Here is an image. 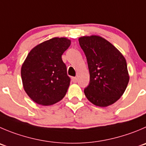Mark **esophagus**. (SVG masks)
Here are the masks:
<instances>
[{"mask_svg":"<svg viewBox=\"0 0 146 146\" xmlns=\"http://www.w3.org/2000/svg\"><path fill=\"white\" fill-rule=\"evenodd\" d=\"M72 81L74 83H76L77 82V77H72Z\"/></svg>","mask_w":146,"mask_h":146,"instance_id":"1","label":"esophagus"}]
</instances>
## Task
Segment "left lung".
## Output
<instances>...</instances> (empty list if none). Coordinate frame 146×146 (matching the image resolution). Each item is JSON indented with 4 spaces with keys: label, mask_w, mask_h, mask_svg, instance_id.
<instances>
[{
    "label": "left lung",
    "mask_w": 146,
    "mask_h": 146,
    "mask_svg": "<svg viewBox=\"0 0 146 146\" xmlns=\"http://www.w3.org/2000/svg\"><path fill=\"white\" fill-rule=\"evenodd\" d=\"M79 43L87 58L90 84L86 98L96 106L105 108L118 100L127 88V63L116 47L99 36H82Z\"/></svg>",
    "instance_id": "1"
}]
</instances>
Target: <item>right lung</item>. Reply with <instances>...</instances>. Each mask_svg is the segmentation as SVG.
Listing matches in <instances>:
<instances>
[{
	"label": "right lung",
	"mask_w": 146,
	"mask_h": 146,
	"mask_svg": "<svg viewBox=\"0 0 146 146\" xmlns=\"http://www.w3.org/2000/svg\"><path fill=\"white\" fill-rule=\"evenodd\" d=\"M71 40L54 37L31 50L21 66L23 89L29 98L41 105L62 100L70 84L62 55Z\"/></svg>",
	"instance_id": "add662e5"
}]
</instances>
